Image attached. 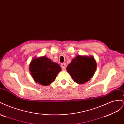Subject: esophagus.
<instances>
[{"mask_svg": "<svg viewBox=\"0 0 124 124\" xmlns=\"http://www.w3.org/2000/svg\"><path fill=\"white\" fill-rule=\"evenodd\" d=\"M66 67H67V65H66V63H62L61 64V67L62 70H65L66 68Z\"/></svg>", "mask_w": 124, "mask_h": 124, "instance_id": "1", "label": "esophagus"}]
</instances>
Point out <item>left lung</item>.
Returning a JSON list of instances; mask_svg holds the SVG:
<instances>
[{"mask_svg":"<svg viewBox=\"0 0 124 124\" xmlns=\"http://www.w3.org/2000/svg\"><path fill=\"white\" fill-rule=\"evenodd\" d=\"M97 63L93 56L78 55L67 67V72L75 82L84 84L93 76Z\"/></svg>","mask_w":124,"mask_h":124,"instance_id":"8db88e82","label":"left lung"}]
</instances>
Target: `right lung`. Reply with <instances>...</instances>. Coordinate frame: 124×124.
Wrapping results in <instances>:
<instances>
[{
  "instance_id": "add662e5",
  "label": "right lung",
  "mask_w": 124,
  "mask_h": 124,
  "mask_svg": "<svg viewBox=\"0 0 124 124\" xmlns=\"http://www.w3.org/2000/svg\"><path fill=\"white\" fill-rule=\"evenodd\" d=\"M29 69L34 81L41 85L47 86L53 82L62 68L57 63L51 61L46 56L33 58Z\"/></svg>"
}]
</instances>
